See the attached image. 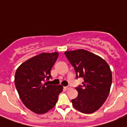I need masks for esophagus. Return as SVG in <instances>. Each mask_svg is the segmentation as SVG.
Wrapping results in <instances>:
<instances>
[{
    "mask_svg": "<svg viewBox=\"0 0 127 127\" xmlns=\"http://www.w3.org/2000/svg\"><path fill=\"white\" fill-rule=\"evenodd\" d=\"M71 88V86H69V85H68V86H67V87H65L64 89H65V90H68V89H69Z\"/></svg>",
    "mask_w": 127,
    "mask_h": 127,
    "instance_id": "esophagus-1",
    "label": "esophagus"
}]
</instances>
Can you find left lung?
<instances>
[{"label":"left lung","mask_w":127,"mask_h":127,"mask_svg":"<svg viewBox=\"0 0 127 127\" xmlns=\"http://www.w3.org/2000/svg\"><path fill=\"white\" fill-rule=\"evenodd\" d=\"M74 67L76 77H82L83 85L75 89L78 96L72 99L73 107L83 113H92L105 103L109 94L112 73L105 60L89 51L79 49L64 52Z\"/></svg>","instance_id":"obj_1"}]
</instances>
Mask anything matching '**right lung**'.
I'll list each match as a JSON object with an SVG mask.
<instances>
[{
    "instance_id": "add662e5",
    "label": "right lung",
    "mask_w": 127,
    "mask_h": 127,
    "mask_svg": "<svg viewBox=\"0 0 127 127\" xmlns=\"http://www.w3.org/2000/svg\"><path fill=\"white\" fill-rule=\"evenodd\" d=\"M58 52L41 53L22 63L17 68L14 83L24 105L36 114H44L54 107L63 86L45 82L58 58Z\"/></svg>"
}]
</instances>
